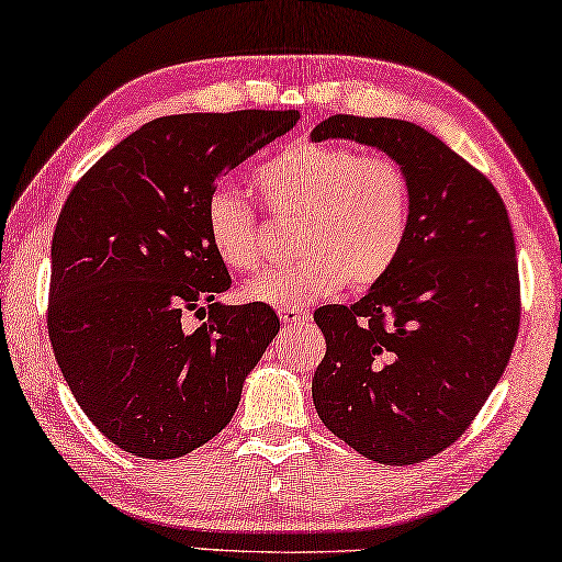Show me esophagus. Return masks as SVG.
<instances>
[{
  "mask_svg": "<svg viewBox=\"0 0 562 562\" xmlns=\"http://www.w3.org/2000/svg\"><path fill=\"white\" fill-rule=\"evenodd\" d=\"M280 319L290 326H300V324H310L312 314L307 310H278Z\"/></svg>",
  "mask_w": 562,
  "mask_h": 562,
  "instance_id": "obj_1",
  "label": "esophagus"
}]
</instances>
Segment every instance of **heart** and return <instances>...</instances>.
Masks as SVG:
<instances>
[{
    "instance_id": "b5f03b06",
    "label": "heart",
    "mask_w": 562,
    "mask_h": 562,
    "mask_svg": "<svg viewBox=\"0 0 562 562\" xmlns=\"http://www.w3.org/2000/svg\"><path fill=\"white\" fill-rule=\"evenodd\" d=\"M255 187L274 216L300 221L292 243L300 258L248 282L243 294L252 302L300 310L346 282L369 290L395 268L411 236L413 187L393 157L297 142L258 167ZM203 228L228 270L250 272L262 262L260 223L240 193L211 189Z\"/></svg>"
}]
</instances>
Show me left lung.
<instances>
[{
  "label": "left lung",
  "mask_w": 562,
  "mask_h": 562,
  "mask_svg": "<svg viewBox=\"0 0 562 562\" xmlns=\"http://www.w3.org/2000/svg\"><path fill=\"white\" fill-rule=\"evenodd\" d=\"M336 137L407 171L413 223L395 268L366 297L314 312L326 353L312 397L359 454L415 464L462 437L512 359L521 324L514 231L494 183L420 125L331 115L312 130V142Z\"/></svg>",
  "instance_id": "obj_1"
}]
</instances>
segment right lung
<instances>
[{"label": "right lung", "instance_id": "obj_1", "mask_svg": "<svg viewBox=\"0 0 562 562\" xmlns=\"http://www.w3.org/2000/svg\"><path fill=\"white\" fill-rule=\"evenodd\" d=\"M297 120V110L157 117L68 193L50 243L48 339L80 411L120 450L175 459L216 437L278 336L268 304L216 302L231 274L209 246L203 201ZM187 313L210 319L191 333Z\"/></svg>", "mask_w": 562, "mask_h": 562}]
</instances>
